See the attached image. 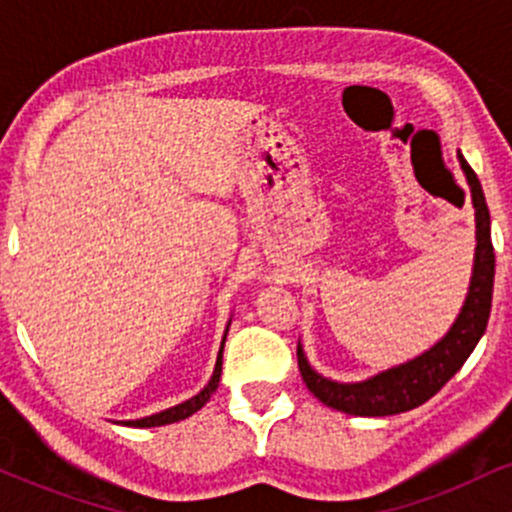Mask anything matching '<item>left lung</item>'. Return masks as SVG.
<instances>
[{"mask_svg":"<svg viewBox=\"0 0 512 512\" xmlns=\"http://www.w3.org/2000/svg\"><path fill=\"white\" fill-rule=\"evenodd\" d=\"M457 158H460L464 178L469 182L474 221H477L474 269L460 315L452 322L448 334L424 354L411 358L407 363H399L395 368H387L373 378L361 380V383H337V380L320 375L310 366L303 354V346L298 344V368H301L305 385L327 407L351 416H392L419 407L436 395L440 387L462 368L474 346L479 344L481 334L486 332V322L491 315L493 274H496L491 216L477 173L464 161L462 154H457Z\"/></svg>","mask_w":512,"mask_h":512,"instance_id":"8db88e82","label":"left lung"}]
</instances>
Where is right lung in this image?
Returning <instances> with one entry per match:
<instances>
[{
    "instance_id": "1",
    "label": "right lung",
    "mask_w": 512,
    "mask_h": 512,
    "mask_svg": "<svg viewBox=\"0 0 512 512\" xmlns=\"http://www.w3.org/2000/svg\"><path fill=\"white\" fill-rule=\"evenodd\" d=\"M228 325H231V322H228ZM226 334H228V327H226ZM226 334H223V342H221L219 356H216L214 375H211V380L207 383V387H204V390L199 392V395H195L192 399H187V402H182V404H175V407H170V409H166V411H158V414L144 416V419L122 421V426H134V428L166 426V424H175V421L187 419V416H192V414H195V411L202 409L204 404L209 402V397L216 392V387H219V380H221V363H223V344H226Z\"/></svg>"
}]
</instances>
